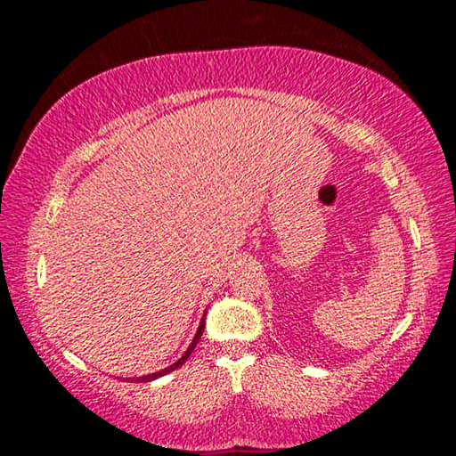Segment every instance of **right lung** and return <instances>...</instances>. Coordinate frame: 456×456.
Here are the masks:
<instances>
[{
    "instance_id": "obj_1",
    "label": "right lung",
    "mask_w": 456,
    "mask_h": 456,
    "mask_svg": "<svg viewBox=\"0 0 456 456\" xmlns=\"http://www.w3.org/2000/svg\"><path fill=\"white\" fill-rule=\"evenodd\" d=\"M203 330H205V320L200 322V326H199V330H197V334H195V339H192V344L189 346V350L184 352V356L176 362V364H173V366H168L167 370H160V372H157V374H151V376H144V378H138V382H151V380H154V378H159V376H163V374H168V372H173V370H176L179 366H183L184 364V360H187L189 356H191V352L195 350V346H197V342H199V338L203 336Z\"/></svg>"
}]
</instances>
